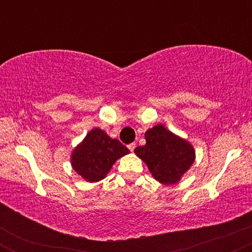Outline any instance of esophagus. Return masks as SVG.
Instances as JSON below:
<instances>
[{
  "label": "esophagus",
  "mask_w": 252,
  "mask_h": 252,
  "mask_svg": "<svg viewBox=\"0 0 252 252\" xmlns=\"http://www.w3.org/2000/svg\"><path fill=\"white\" fill-rule=\"evenodd\" d=\"M128 148L130 149V152H134V149L136 148V143H130V144H128Z\"/></svg>",
  "instance_id": "1"
}]
</instances>
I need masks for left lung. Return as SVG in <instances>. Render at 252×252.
<instances>
[{
  "label": "left lung",
  "instance_id": "8db88e82",
  "mask_svg": "<svg viewBox=\"0 0 252 252\" xmlns=\"http://www.w3.org/2000/svg\"><path fill=\"white\" fill-rule=\"evenodd\" d=\"M146 144L135 149V154L146 162L152 175L158 182L172 185L194 162L193 147L158 124L146 132Z\"/></svg>",
  "mask_w": 252,
  "mask_h": 252
}]
</instances>
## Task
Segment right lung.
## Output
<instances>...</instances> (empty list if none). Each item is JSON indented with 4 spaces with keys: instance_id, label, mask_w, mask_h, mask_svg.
I'll return each instance as SVG.
<instances>
[{
    "instance_id": "obj_1",
    "label": "right lung",
    "mask_w": 252,
    "mask_h": 252,
    "mask_svg": "<svg viewBox=\"0 0 252 252\" xmlns=\"http://www.w3.org/2000/svg\"><path fill=\"white\" fill-rule=\"evenodd\" d=\"M128 153L129 149L120 141L109 137L102 129L94 128L73 150L71 163L86 181L96 182L105 178L117 158Z\"/></svg>"
}]
</instances>
